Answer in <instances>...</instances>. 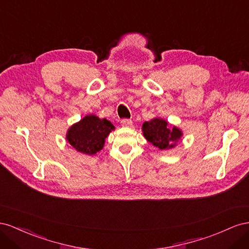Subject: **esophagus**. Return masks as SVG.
Returning <instances> with one entry per match:
<instances>
[{"mask_svg": "<svg viewBox=\"0 0 249 249\" xmlns=\"http://www.w3.org/2000/svg\"><path fill=\"white\" fill-rule=\"evenodd\" d=\"M121 124L124 127H131L132 126V121L129 119H123L121 121Z\"/></svg>", "mask_w": 249, "mask_h": 249, "instance_id": "1", "label": "esophagus"}]
</instances>
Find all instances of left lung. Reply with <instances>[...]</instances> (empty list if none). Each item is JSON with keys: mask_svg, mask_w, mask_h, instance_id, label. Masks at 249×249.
I'll list each match as a JSON object with an SVG mask.
<instances>
[{"mask_svg": "<svg viewBox=\"0 0 249 249\" xmlns=\"http://www.w3.org/2000/svg\"><path fill=\"white\" fill-rule=\"evenodd\" d=\"M144 138L160 150H169L177 145L183 133L180 128L161 118H153L142 126Z\"/></svg>", "mask_w": 249, "mask_h": 249, "instance_id": "8db88e82", "label": "left lung"}]
</instances>
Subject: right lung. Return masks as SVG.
Here are the masks:
<instances>
[{"label":"right lung","mask_w":249,"mask_h":249,"mask_svg":"<svg viewBox=\"0 0 249 249\" xmlns=\"http://www.w3.org/2000/svg\"><path fill=\"white\" fill-rule=\"evenodd\" d=\"M112 130H115V126L110 121L88 115L69 127L66 139L76 151L93 155L102 150L105 139Z\"/></svg>","instance_id":"1"}]
</instances>
